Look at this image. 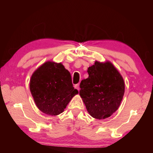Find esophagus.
Wrapping results in <instances>:
<instances>
[{"instance_id":"obj_1","label":"esophagus","mask_w":153,"mask_h":153,"mask_svg":"<svg viewBox=\"0 0 153 153\" xmlns=\"http://www.w3.org/2000/svg\"><path fill=\"white\" fill-rule=\"evenodd\" d=\"M74 87H75V88H76L77 90H79V84L75 85Z\"/></svg>"}]
</instances>
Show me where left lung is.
Listing matches in <instances>:
<instances>
[{
    "mask_svg": "<svg viewBox=\"0 0 153 153\" xmlns=\"http://www.w3.org/2000/svg\"><path fill=\"white\" fill-rule=\"evenodd\" d=\"M89 76L82 80L79 95L92 117L106 119L118 109L125 92V84L120 72L109 61L88 69Z\"/></svg>",
    "mask_w": 153,
    "mask_h": 153,
    "instance_id": "1",
    "label": "left lung"
}]
</instances>
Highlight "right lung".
I'll list each match as a JSON object with an SVG mask.
<instances>
[{
    "label": "right lung",
    "mask_w": 153,
    "mask_h": 153,
    "mask_svg": "<svg viewBox=\"0 0 153 153\" xmlns=\"http://www.w3.org/2000/svg\"><path fill=\"white\" fill-rule=\"evenodd\" d=\"M30 89L37 107L44 113L58 115L78 94L72 84L71 76L61 63L47 61L33 72Z\"/></svg>",
    "instance_id": "right-lung-1"
}]
</instances>
